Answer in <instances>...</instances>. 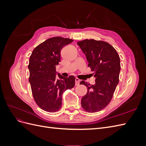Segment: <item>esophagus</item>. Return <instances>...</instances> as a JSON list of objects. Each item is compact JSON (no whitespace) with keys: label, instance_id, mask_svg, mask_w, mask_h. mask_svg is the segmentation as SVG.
Returning a JSON list of instances; mask_svg holds the SVG:
<instances>
[{"label":"esophagus","instance_id":"esophagus-1","mask_svg":"<svg viewBox=\"0 0 146 146\" xmlns=\"http://www.w3.org/2000/svg\"><path fill=\"white\" fill-rule=\"evenodd\" d=\"M80 80L78 78H76V85L77 86L79 84H80Z\"/></svg>","mask_w":146,"mask_h":146}]
</instances>
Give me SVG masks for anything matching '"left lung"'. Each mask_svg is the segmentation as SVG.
<instances>
[{"instance_id": "1", "label": "left lung", "mask_w": 146, "mask_h": 146, "mask_svg": "<svg viewBox=\"0 0 146 146\" xmlns=\"http://www.w3.org/2000/svg\"><path fill=\"white\" fill-rule=\"evenodd\" d=\"M77 44L85 54L96 78L94 85L80 82L88 90L82 99V107L87 112L95 113L107 107L113 98L119 83L120 58L114 48L105 41L85 39Z\"/></svg>"}]
</instances>
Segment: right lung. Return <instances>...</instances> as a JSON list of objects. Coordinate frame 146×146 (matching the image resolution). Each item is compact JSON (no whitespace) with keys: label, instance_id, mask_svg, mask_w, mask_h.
<instances>
[{"label":"right lung","instance_id":"obj_1","mask_svg":"<svg viewBox=\"0 0 146 146\" xmlns=\"http://www.w3.org/2000/svg\"><path fill=\"white\" fill-rule=\"evenodd\" d=\"M72 41L62 37L49 38L35 47L30 56L28 68L32 94L37 105L44 111H58L62 105L63 93L75 85L74 76L65 77L56 72L61 49Z\"/></svg>","mask_w":146,"mask_h":146}]
</instances>
